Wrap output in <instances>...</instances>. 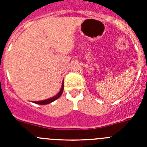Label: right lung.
<instances>
[{
    "label": "right lung",
    "instance_id": "right-lung-1",
    "mask_svg": "<svg viewBox=\"0 0 147 147\" xmlns=\"http://www.w3.org/2000/svg\"><path fill=\"white\" fill-rule=\"evenodd\" d=\"M63 89H64V84L62 83V88H61L60 91H59V93H58L57 95H56L55 96L52 97V98H49V99L43 100V101H39V102H34V103L38 104V105H47V104H49V103H51V102H54V101H55L56 99H57L58 98H59V97H60V96H61V95H62V92H63Z\"/></svg>",
    "mask_w": 147,
    "mask_h": 147
}]
</instances>
